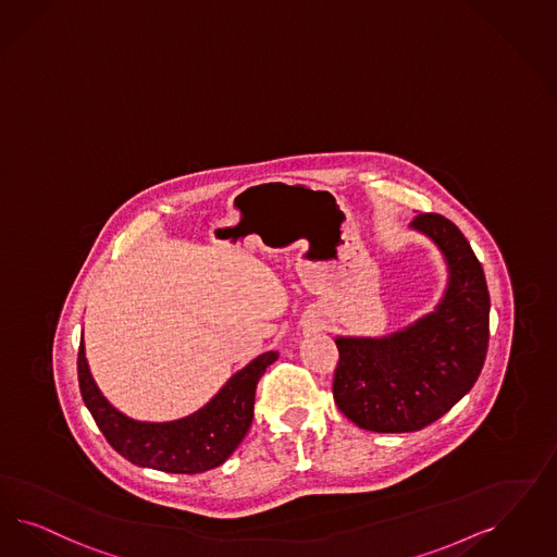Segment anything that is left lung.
<instances>
[{
  "label": "left lung",
  "mask_w": 557,
  "mask_h": 557,
  "mask_svg": "<svg viewBox=\"0 0 557 557\" xmlns=\"http://www.w3.org/2000/svg\"><path fill=\"white\" fill-rule=\"evenodd\" d=\"M409 228L444 257L438 305L388 335L335 337V404L358 428L383 434L422 430L450 411L478 381L490 342V292L462 232L438 213H420Z\"/></svg>",
  "instance_id": "left-lung-1"
}]
</instances>
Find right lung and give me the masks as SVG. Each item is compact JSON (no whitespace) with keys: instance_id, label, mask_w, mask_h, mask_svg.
<instances>
[{"instance_id":"add662e5","label":"right lung","mask_w":557,"mask_h":557,"mask_svg":"<svg viewBox=\"0 0 557 557\" xmlns=\"http://www.w3.org/2000/svg\"><path fill=\"white\" fill-rule=\"evenodd\" d=\"M277 356V351L257 356L232 374L201 409L173 422H139L109 404L90 374L84 339L77 351V381L84 404L121 457L137 467L195 475L220 467L247 436L255 388Z\"/></svg>"}]
</instances>
